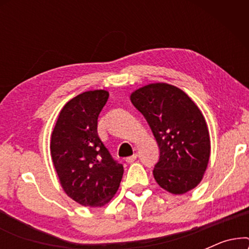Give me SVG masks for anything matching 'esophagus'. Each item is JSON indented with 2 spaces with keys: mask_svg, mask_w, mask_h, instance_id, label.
<instances>
[{
  "mask_svg": "<svg viewBox=\"0 0 249 249\" xmlns=\"http://www.w3.org/2000/svg\"><path fill=\"white\" fill-rule=\"evenodd\" d=\"M136 160H137V154H134V155L129 156V158L125 159V162H127V163H132V162H135Z\"/></svg>",
  "mask_w": 249,
  "mask_h": 249,
  "instance_id": "esophagus-1",
  "label": "esophagus"
}]
</instances>
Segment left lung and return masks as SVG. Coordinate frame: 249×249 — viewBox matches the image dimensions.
<instances>
[{"label": "left lung", "instance_id": "left-lung-1", "mask_svg": "<svg viewBox=\"0 0 249 249\" xmlns=\"http://www.w3.org/2000/svg\"><path fill=\"white\" fill-rule=\"evenodd\" d=\"M160 148L153 175L160 187L180 195L202 181L211 154L210 134L198 107L180 88L149 84L130 95Z\"/></svg>", "mask_w": 249, "mask_h": 249}]
</instances>
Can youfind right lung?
<instances>
[{
	"mask_svg": "<svg viewBox=\"0 0 249 249\" xmlns=\"http://www.w3.org/2000/svg\"><path fill=\"white\" fill-rule=\"evenodd\" d=\"M108 91H85L61 110L51 137V156L68 196L84 206H104L120 186L124 166L97 134V119Z\"/></svg>",
	"mask_w": 249,
	"mask_h": 249,
	"instance_id": "1",
	"label": "right lung"
}]
</instances>
